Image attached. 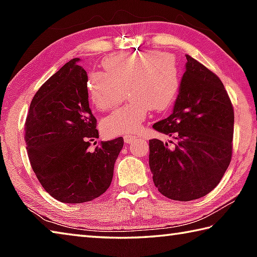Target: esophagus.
I'll use <instances>...</instances> for the list:
<instances>
[{
    "mask_svg": "<svg viewBox=\"0 0 257 257\" xmlns=\"http://www.w3.org/2000/svg\"><path fill=\"white\" fill-rule=\"evenodd\" d=\"M123 139H124L125 144H132L133 142L136 141L137 137H136V136H132V135H125Z\"/></svg>",
    "mask_w": 257,
    "mask_h": 257,
    "instance_id": "esophagus-1",
    "label": "esophagus"
}]
</instances>
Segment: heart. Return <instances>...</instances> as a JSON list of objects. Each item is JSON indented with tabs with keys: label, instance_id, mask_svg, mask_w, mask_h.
Masks as SVG:
<instances>
[{
	"label": "heart",
	"instance_id": "1",
	"mask_svg": "<svg viewBox=\"0 0 257 257\" xmlns=\"http://www.w3.org/2000/svg\"><path fill=\"white\" fill-rule=\"evenodd\" d=\"M110 77L95 73L90 78L89 93L98 108L108 110L122 96L121 88L128 89L127 105L104 121L103 127L111 135L136 133L143 128L151 107L168 110L180 87V70L175 61L160 59L155 52L120 56L107 61Z\"/></svg>",
	"mask_w": 257,
	"mask_h": 257
}]
</instances>
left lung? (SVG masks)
<instances>
[{
  "instance_id": "obj_1",
  "label": "left lung",
  "mask_w": 257,
  "mask_h": 257,
  "mask_svg": "<svg viewBox=\"0 0 257 257\" xmlns=\"http://www.w3.org/2000/svg\"><path fill=\"white\" fill-rule=\"evenodd\" d=\"M186 59L173 112L153 124L175 142L150 141L156 188L181 202L205 196L219 185L231 161L234 120L231 99L220 78L191 56Z\"/></svg>"
}]
</instances>
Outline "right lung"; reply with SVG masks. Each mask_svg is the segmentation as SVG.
<instances>
[{
  "label": "right lung",
  "instance_id": "obj_1",
  "mask_svg": "<svg viewBox=\"0 0 257 257\" xmlns=\"http://www.w3.org/2000/svg\"><path fill=\"white\" fill-rule=\"evenodd\" d=\"M72 59L34 95L25 122L33 171L47 193L62 203L101 196L110 187L123 138L98 143L97 121L88 103L87 73ZM96 145V143H95Z\"/></svg>",
  "mask_w": 257,
  "mask_h": 257
}]
</instances>
